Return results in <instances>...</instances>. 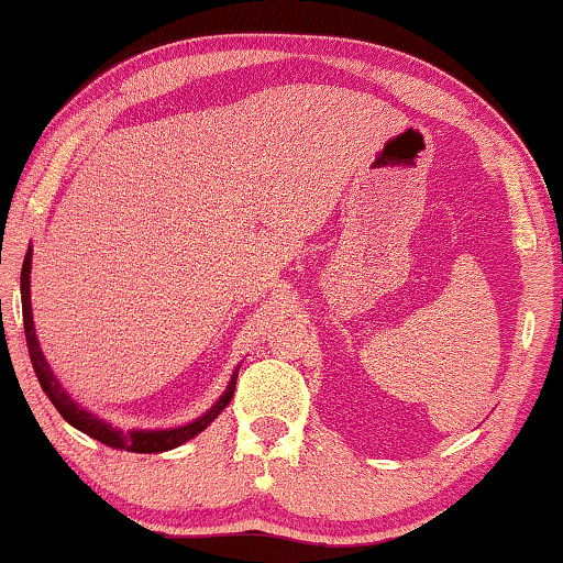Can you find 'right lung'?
Masks as SVG:
<instances>
[{
  "label": "right lung",
  "instance_id": "1",
  "mask_svg": "<svg viewBox=\"0 0 563 563\" xmlns=\"http://www.w3.org/2000/svg\"><path fill=\"white\" fill-rule=\"evenodd\" d=\"M30 271H32V250L26 253L24 265H22V318H24L26 347H30V361H32L34 373H37L42 390L49 396V400L55 404V408L59 410V416L65 418L67 423H73L82 433L92 435L95 441L110 445V449L132 451V453H163V451H169V449H177V445L185 443V441L195 439V435H198L202 428H208L212 421H216L220 410L230 404V398H233V394H235L238 376H233L225 394H222V398L208 410V413L198 418V421L187 423V426L169 428V431H128V433H122V431H118V428H112V426H107L104 421H100V418H95L92 413H87V410L79 408L75 400L67 396V390L59 386V380L55 378V373H52V368L47 365V361H44V355L40 351L37 335H34L32 302H30Z\"/></svg>",
  "mask_w": 563,
  "mask_h": 563
}]
</instances>
